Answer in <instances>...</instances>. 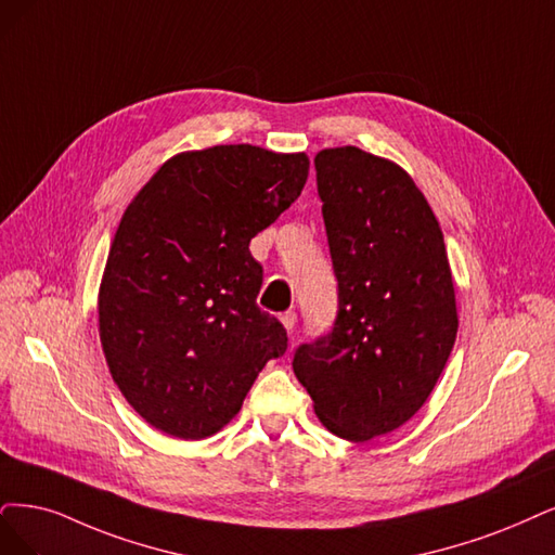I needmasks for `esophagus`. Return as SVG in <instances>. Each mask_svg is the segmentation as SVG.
Returning <instances> with one entry per match:
<instances>
[{"instance_id":"esophagus-1","label":"esophagus","mask_w":555,"mask_h":555,"mask_svg":"<svg viewBox=\"0 0 555 555\" xmlns=\"http://www.w3.org/2000/svg\"><path fill=\"white\" fill-rule=\"evenodd\" d=\"M281 322H283V326H285V332L293 334L295 324H297V313H295V311H285V313H281Z\"/></svg>"}]
</instances>
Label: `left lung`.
<instances>
[{
  "label": "left lung",
  "mask_w": 555,
  "mask_h": 555,
  "mask_svg": "<svg viewBox=\"0 0 555 555\" xmlns=\"http://www.w3.org/2000/svg\"><path fill=\"white\" fill-rule=\"evenodd\" d=\"M338 313L330 334L297 347L293 371L322 425L367 441L412 418L457 336L443 233L398 164L357 146L315 155Z\"/></svg>",
  "instance_id": "obj_1"
}]
</instances>
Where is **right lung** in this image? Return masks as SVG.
<instances>
[{"label": "right lung", "instance_id": "1", "mask_svg": "<svg viewBox=\"0 0 555 555\" xmlns=\"http://www.w3.org/2000/svg\"><path fill=\"white\" fill-rule=\"evenodd\" d=\"M309 178L304 153L251 143L164 162L122 212L98 295L100 343L134 412L196 441L231 423L283 324L258 309L262 267L249 242Z\"/></svg>", "mask_w": 555, "mask_h": 555}]
</instances>
